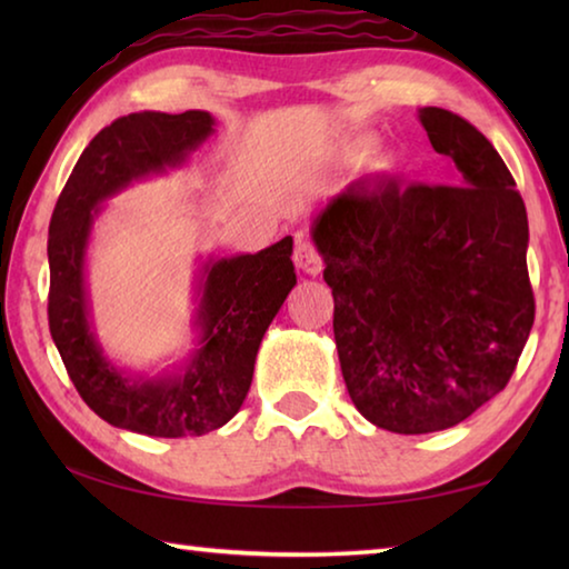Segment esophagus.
<instances>
[{
	"mask_svg": "<svg viewBox=\"0 0 569 569\" xmlns=\"http://www.w3.org/2000/svg\"><path fill=\"white\" fill-rule=\"evenodd\" d=\"M293 261H296V266L301 268V271L308 273V276H319L321 268H323V261H321L319 250H316V246L311 243V240H306V238H298V240H296Z\"/></svg>",
	"mask_w": 569,
	"mask_h": 569,
	"instance_id": "34e87169",
	"label": "esophagus"
}]
</instances>
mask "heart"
I'll list each match as a JSON object with an SVG mask.
<instances>
[{"mask_svg":"<svg viewBox=\"0 0 569 569\" xmlns=\"http://www.w3.org/2000/svg\"><path fill=\"white\" fill-rule=\"evenodd\" d=\"M369 146H371V140L366 138V134H359V138H351L343 146V158L356 160V158L363 156V166L369 168L371 172H387V170H391L393 160H391L389 152L387 150H379V148H371L369 150Z\"/></svg>","mask_w":569,"mask_h":569,"instance_id":"heart-1","label":"heart"}]
</instances>
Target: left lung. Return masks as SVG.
<instances>
[{"label":"left lung","instance_id":"obj_1","mask_svg":"<svg viewBox=\"0 0 569 569\" xmlns=\"http://www.w3.org/2000/svg\"><path fill=\"white\" fill-rule=\"evenodd\" d=\"M455 186L351 182L311 223L353 407L393 435L471 417L512 379L535 323L525 200L475 124L421 108Z\"/></svg>","mask_w":569,"mask_h":569}]
</instances>
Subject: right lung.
<instances>
[{
	"mask_svg": "<svg viewBox=\"0 0 569 569\" xmlns=\"http://www.w3.org/2000/svg\"><path fill=\"white\" fill-rule=\"evenodd\" d=\"M216 132L206 110L132 112L94 134L50 220V333L84 403L112 427L148 437H200L236 417L253 381L263 333L296 286L293 238L258 253L208 256L196 276L198 349L158 377L114 366L98 341L84 281L102 203L134 180L186 166Z\"/></svg>",
	"mask_w": 569,
	"mask_h": 569,
	"instance_id": "right-lung-1",
	"label": "right lung"
}]
</instances>
